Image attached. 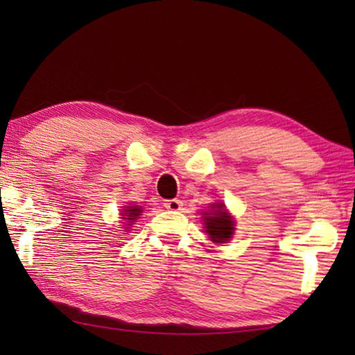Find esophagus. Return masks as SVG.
Masks as SVG:
<instances>
[{
	"instance_id": "34e87169",
	"label": "esophagus",
	"mask_w": 355,
	"mask_h": 355,
	"mask_svg": "<svg viewBox=\"0 0 355 355\" xmlns=\"http://www.w3.org/2000/svg\"><path fill=\"white\" fill-rule=\"evenodd\" d=\"M164 207L167 209H171V211H178V209H182L183 203H182V200H178V199H171V200L164 202Z\"/></svg>"
}]
</instances>
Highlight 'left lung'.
<instances>
[{
	"instance_id": "obj_1",
	"label": "left lung",
	"mask_w": 355,
	"mask_h": 355,
	"mask_svg": "<svg viewBox=\"0 0 355 355\" xmlns=\"http://www.w3.org/2000/svg\"><path fill=\"white\" fill-rule=\"evenodd\" d=\"M216 209L214 210V208ZM205 228L207 233L211 238V241L214 243H225L232 238L233 230H235V224L228 213H225L224 205L222 203H218V205L213 207V211H209V216L205 218Z\"/></svg>"
}]
</instances>
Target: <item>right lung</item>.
Instances as JSON below:
<instances>
[{
    "mask_svg": "<svg viewBox=\"0 0 355 355\" xmlns=\"http://www.w3.org/2000/svg\"><path fill=\"white\" fill-rule=\"evenodd\" d=\"M141 213H142L141 208H137V207H127V208H125V213H122V216H123L122 219L128 220V222H135V219L139 218Z\"/></svg>",
    "mask_w": 355,
    "mask_h": 355,
    "instance_id": "obj_1",
    "label": "right lung"
}]
</instances>
